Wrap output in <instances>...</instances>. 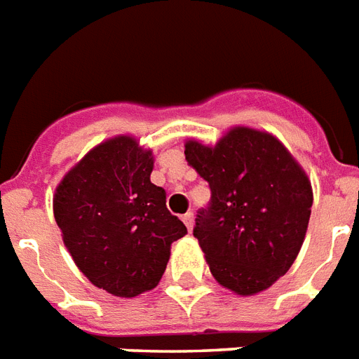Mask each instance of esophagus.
Wrapping results in <instances>:
<instances>
[{"label":"esophagus","mask_w":359,"mask_h":359,"mask_svg":"<svg viewBox=\"0 0 359 359\" xmlns=\"http://www.w3.org/2000/svg\"><path fill=\"white\" fill-rule=\"evenodd\" d=\"M182 222H184V225L188 227V231H191V227H194V214L186 212L184 216H182Z\"/></svg>","instance_id":"obj_1"}]
</instances>
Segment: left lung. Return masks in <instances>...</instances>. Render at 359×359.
<instances>
[{
  "mask_svg": "<svg viewBox=\"0 0 359 359\" xmlns=\"http://www.w3.org/2000/svg\"><path fill=\"white\" fill-rule=\"evenodd\" d=\"M184 154L210 186L194 236L214 279L238 296L270 289L306 238L313 188L304 168L276 135L250 126H233L216 145L188 140Z\"/></svg>",
  "mask_w": 359,
  "mask_h": 359,
  "instance_id": "8db88e82",
  "label": "left lung"
}]
</instances>
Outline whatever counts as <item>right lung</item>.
I'll use <instances>...</instances> for the list:
<instances>
[{
	"label": "right lung",
	"mask_w": 359,
	"mask_h": 359,
	"mask_svg": "<svg viewBox=\"0 0 359 359\" xmlns=\"http://www.w3.org/2000/svg\"><path fill=\"white\" fill-rule=\"evenodd\" d=\"M154 156L132 135L98 143L53 194L65 248L95 287L134 298L160 283L171 244L188 233L152 184Z\"/></svg>",
	"instance_id": "obj_1"
}]
</instances>
